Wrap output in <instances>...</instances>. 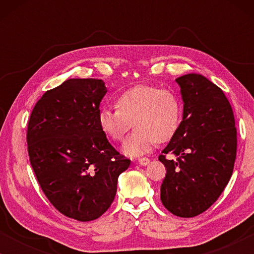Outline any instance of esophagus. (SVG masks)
Listing matches in <instances>:
<instances>
[{
  "label": "esophagus",
  "mask_w": 254,
  "mask_h": 254,
  "mask_svg": "<svg viewBox=\"0 0 254 254\" xmlns=\"http://www.w3.org/2000/svg\"><path fill=\"white\" fill-rule=\"evenodd\" d=\"M137 163H138V164H140V165H142V166H145V165H148L149 164V163H150V159H149V158H140V159H138V161H137Z\"/></svg>",
  "instance_id": "esophagus-1"
}]
</instances>
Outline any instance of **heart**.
I'll return each instance as SVG.
<instances>
[{"mask_svg":"<svg viewBox=\"0 0 254 254\" xmlns=\"http://www.w3.org/2000/svg\"><path fill=\"white\" fill-rule=\"evenodd\" d=\"M117 110L104 109L98 113L100 129L111 140L123 141L131 124L135 130L125 141V155L142 156L158 142H168L178 130L183 105L170 90L152 85H135L116 100Z\"/></svg>","mask_w":254,"mask_h":254,"instance_id":"obj_1","label":"heart"}]
</instances>
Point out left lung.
Masks as SVG:
<instances>
[{
  "label": "left lung",
  "mask_w": 254,
  "mask_h": 254,
  "mask_svg": "<svg viewBox=\"0 0 254 254\" xmlns=\"http://www.w3.org/2000/svg\"><path fill=\"white\" fill-rule=\"evenodd\" d=\"M183 99V120L158 157L166 176L161 200L170 213L193 217L207 210L228 185L234 170L237 131L230 103L223 91L200 74L176 79Z\"/></svg>",
  "instance_id": "8db88e82"
}]
</instances>
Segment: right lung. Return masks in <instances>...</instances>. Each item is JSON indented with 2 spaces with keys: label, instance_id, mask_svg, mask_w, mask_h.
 <instances>
[{
  "label": "right lung",
  "instance_id": "right-lung-1",
  "mask_svg": "<svg viewBox=\"0 0 254 254\" xmlns=\"http://www.w3.org/2000/svg\"><path fill=\"white\" fill-rule=\"evenodd\" d=\"M107 88L102 79L69 78L38 100L27 126V150L38 183L51 203L81 222L98 218L130 164L98 125Z\"/></svg>",
  "mask_w": 254,
  "mask_h": 254
}]
</instances>
